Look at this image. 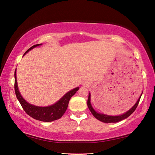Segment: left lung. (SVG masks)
<instances>
[{"label": "left lung", "instance_id": "obj_1", "mask_svg": "<svg viewBox=\"0 0 155 155\" xmlns=\"http://www.w3.org/2000/svg\"><path fill=\"white\" fill-rule=\"evenodd\" d=\"M141 96H140L139 99L138 100V101L136 102V103L134 104V106L133 107L126 112L124 114L119 115V116H109V115H105L103 114H100V113H97V112H95L94 110V109L92 107V105L91 104V94L89 93L88 95V102H87V104H88V109L90 110V111L92 113V114L94 116L95 118L97 119H98L99 121L104 122V123H116V122L120 121L121 120H124L130 116L132 113H134V112L136 110V109L137 107H138V104L139 103V101H140Z\"/></svg>", "mask_w": 155, "mask_h": 155}]
</instances>
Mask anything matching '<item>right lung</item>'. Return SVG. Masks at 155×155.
I'll use <instances>...</instances> for the list:
<instances>
[{"label":"right lung","mask_w":155,"mask_h":155,"mask_svg":"<svg viewBox=\"0 0 155 155\" xmlns=\"http://www.w3.org/2000/svg\"><path fill=\"white\" fill-rule=\"evenodd\" d=\"M42 45L41 44H36L34 45L33 46L30 48L26 51L25 53L29 52L30 50L33 49L34 48L38 46V45ZM78 87L75 88L73 90L69 91L62 98H61L59 101H58L53 105L48 106V107H38L35 106L33 104H31L26 101V100L21 97V95L19 93V91L18 90V87H17V77H16V69L15 71V94H16L17 98L19 100V103L21 104V107L25 111L28 115L32 117L36 120L41 121H53L59 119L62 117V115L64 114L66 112L67 107H68V104L69 102V100L75 94L76 92L78 90Z\"/></svg>","instance_id":"obj_1"}]
</instances>
